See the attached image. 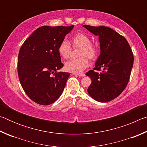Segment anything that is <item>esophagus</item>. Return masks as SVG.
<instances>
[{
    "mask_svg": "<svg viewBox=\"0 0 147 147\" xmlns=\"http://www.w3.org/2000/svg\"><path fill=\"white\" fill-rule=\"evenodd\" d=\"M77 75L79 76H85L86 74L84 73H78V74H77Z\"/></svg>",
    "mask_w": 147,
    "mask_h": 147,
    "instance_id": "1",
    "label": "esophagus"
}]
</instances>
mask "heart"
<instances>
[{"label":"heart","instance_id":"b5f03b06","mask_svg":"<svg viewBox=\"0 0 147 147\" xmlns=\"http://www.w3.org/2000/svg\"><path fill=\"white\" fill-rule=\"evenodd\" d=\"M71 41L74 48L80 47L78 56L81 57L67 61L65 64V67L69 72L74 73H81L89 65L87 57L93 60L98 56V47L96 43L91 42V38L88 35L82 32H78L74 34L71 38ZM58 51L61 57L67 59L71 56L72 47L66 39H63L59 43Z\"/></svg>","mask_w":147,"mask_h":147}]
</instances>
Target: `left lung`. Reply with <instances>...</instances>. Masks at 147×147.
Returning <instances> with one entry per match:
<instances>
[{
    "mask_svg": "<svg viewBox=\"0 0 147 147\" xmlns=\"http://www.w3.org/2000/svg\"><path fill=\"white\" fill-rule=\"evenodd\" d=\"M83 26L98 36L100 46L95 67L86 74L92 81L88 92L95 100L107 102L120 95L127 86L134 64L132 51L126 38L111 28Z\"/></svg>",
    "mask_w": 147,
    "mask_h": 147,
    "instance_id": "1",
    "label": "left lung"
}]
</instances>
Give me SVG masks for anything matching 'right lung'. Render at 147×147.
Listing matches in <instances>:
<instances>
[{
    "mask_svg": "<svg viewBox=\"0 0 147 147\" xmlns=\"http://www.w3.org/2000/svg\"><path fill=\"white\" fill-rule=\"evenodd\" d=\"M73 27H39L20 49L17 61L20 83L28 97L37 104H53L63 91L70 74L58 72L63 67L58 48Z\"/></svg>",
    "mask_w": 147,
    "mask_h": 147,
    "instance_id": "1",
    "label": "right lung"
}]
</instances>
